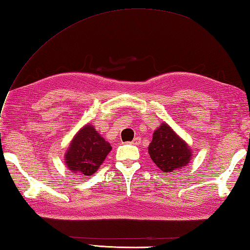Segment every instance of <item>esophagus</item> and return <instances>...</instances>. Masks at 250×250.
Instances as JSON below:
<instances>
[{
    "label": "esophagus",
    "instance_id": "1",
    "mask_svg": "<svg viewBox=\"0 0 250 250\" xmlns=\"http://www.w3.org/2000/svg\"><path fill=\"white\" fill-rule=\"evenodd\" d=\"M131 144H133V145H140L141 144V137L140 136H136V137H134V140L132 141V143Z\"/></svg>",
    "mask_w": 250,
    "mask_h": 250
}]
</instances>
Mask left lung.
I'll return each instance as SVG.
<instances>
[{"label":"left lung","mask_w":250,"mask_h":250,"mask_svg":"<svg viewBox=\"0 0 250 250\" xmlns=\"http://www.w3.org/2000/svg\"><path fill=\"white\" fill-rule=\"evenodd\" d=\"M148 153L163 173L184 168L192 158L190 146L166 122L153 132Z\"/></svg>","instance_id":"left-lung-1"}]
</instances>
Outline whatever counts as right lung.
Segmentation results:
<instances>
[{
    "label": "right lung",
    "mask_w": 250,
    "mask_h": 250,
    "mask_svg": "<svg viewBox=\"0 0 250 250\" xmlns=\"http://www.w3.org/2000/svg\"><path fill=\"white\" fill-rule=\"evenodd\" d=\"M111 146L94 125L88 124L79 130L65 152V164L73 174L89 176L98 171L107 157Z\"/></svg>",
    "instance_id": "obj_1"
}]
</instances>
